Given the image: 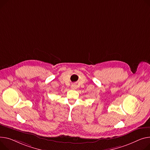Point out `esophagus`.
<instances>
[{
	"instance_id": "34e87169",
	"label": "esophagus",
	"mask_w": 150,
	"mask_h": 150,
	"mask_svg": "<svg viewBox=\"0 0 150 150\" xmlns=\"http://www.w3.org/2000/svg\"><path fill=\"white\" fill-rule=\"evenodd\" d=\"M71 88H72V89H76V85H75V84H73V85H72L71 86Z\"/></svg>"
}]
</instances>
